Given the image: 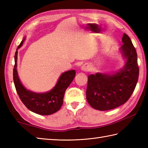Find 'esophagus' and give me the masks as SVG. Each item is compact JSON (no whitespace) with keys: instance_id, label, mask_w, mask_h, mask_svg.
<instances>
[{"instance_id":"1","label":"esophagus","mask_w":148,"mask_h":148,"mask_svg":"<svg viewBox=\"0 0 148 148\" xmlns=\"http://www.w3.org/2000/svg\"><path fill=\"white\" fill-rule=\"evenodd\" d=\"M91 67L89 64H84L82 67H81V71H83L84 72H86V71H89L90 70Z\"/></svg>"}]
</instances>
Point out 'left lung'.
Wrapping results in <instances>:
<instances>
[{
	"label": "left lung",
	"mask_w": 148,
	"mask_h": 148,
	"mask_svg": "<svg viewBox=\"0 0 148 148\" xmlns=\"http://www.w3.org/2000/svg\"><path fill=\"white\" fill-rule=\"evenodd\" d=\"M119 49L125 65L117 72L89 75L86 99L93 109L108 111L120 106L130 99L139 78L137 55L130 38L126 34Z\"/></svg>",
	"instance_id": "left-lung-1"
}]
</instances>
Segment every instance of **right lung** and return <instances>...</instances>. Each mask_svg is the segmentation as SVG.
Returning <instances> with one entry per match:
<instances>
[{"instance_id": "1", "label": "right lung", "mask_w": 148, "mask_h": 148, "mask_svg": "<svg viewBox=\"0 0 148 148\" xmlns=\"http://www.w3.org/2000/svg\"><path fill=\"white\" fill-rule=\"evenodd\" d=\"M25 39V37L18 46L14 55L13 80L16 90L21 102L30 111L40 115L52 114L61 108L65 90L73 81L76 71L71 70L62 73L55 86L47 92L36 93L27 90L21 83L17 71L18 49L23 45Z\"/></svg>"}]
</instances>
